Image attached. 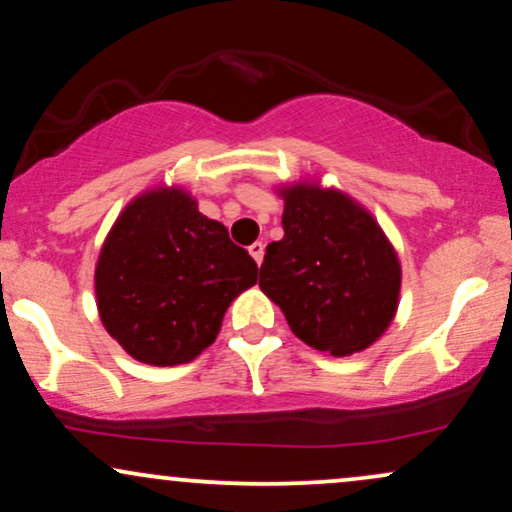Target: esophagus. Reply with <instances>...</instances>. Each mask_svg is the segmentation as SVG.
Masks as SVG:
<instances>
[{
    "label": "esophagus",
    "mask_w": 512,
    "mask_h": 512,
    "mask_svg": "<svg viewBox=\"0 0 512 512\" xmlns=\"http://www.w3.org/2000/svg\"><path fill=\"white\" fill-rule=\"evenodd\" d=\"M248 250H250L252 260H255L257 264H262V260H264V243H260V240H257V243H252Z\"/></svg>",
    "instance_id": "1"
}]
</instances>
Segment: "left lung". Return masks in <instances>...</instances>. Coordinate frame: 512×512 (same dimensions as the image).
<instances>
[{"instance_id": "1", "label": "left lung", "mask_w": 512, "mask_h": 512, "mask_svg": "<svg viewBox=\"0 0 512 512\" xmlns=\"http://www.w3.org/2000/svg\"><path fill=\"white\" fill-rule=\"evenodd\" d=\"M283 238L267 245L260 288L300 341L346 357L372 346L398 310L400 262L377 219L319 183L279 188Z\"/></svg>"}]
</instances>
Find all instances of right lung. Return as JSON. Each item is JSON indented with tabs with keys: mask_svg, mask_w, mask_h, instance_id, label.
<instances>
[{
	"mask_svg": "<svg viewBox=\"0 0 512 512\" xmlns=\"http://www.w3.org/2000/svg\"><path fill=\"white\" fill-rule=\"evenodd\" d=\"M257 264L183 188L147 190L104 238L95 295L109 336L138 362L183 365L212 346Z\"/></svg>",
	"mask_w": 512,
	"mask_h": 512,
	"instance_id": "add662e5",
	"label": "right lung"
}]
</instances>
